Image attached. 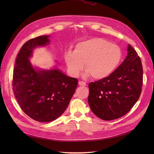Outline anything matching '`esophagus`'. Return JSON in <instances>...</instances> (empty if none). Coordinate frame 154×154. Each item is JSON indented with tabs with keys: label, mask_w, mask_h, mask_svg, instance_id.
<instances>
[{
	"label": "esophagus",
	"mask_w": 154,
	"mask_h": 154,
	"mask_svg": "<svg viewBox=\"0 0 154 154\" xmlns=\"http://www.w3.org/2000/svg\"><path fill=\"white\" fill-rule=\"evenodd\" d=\"M78 84L80 86H86V83H85L84 82H82V81H79Z\"/></svg>",
	"instance_id": "34e87169"
}]
</instances>
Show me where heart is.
Wrapping results in <instances>:
<instances>
[{
	"mask_svg": "<svg viewBox=\"0 0 154 154\" xmlns=\"http://www.w3.org/2000/svg\"><path fill=\"white\" fill-rule=\"evenodd\" d=\"M121 58L122 51L118 46L100 38L81 42L74 51L69 50L65 54V62L72 76H78L85 63V76H92L96 80L109 76Z\"/></svg>",
	"mask_w": 154,
	"mask_h": 154,
	"instance_id": "1",
	"label": "heart"
}]
</instances>
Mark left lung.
Wrapping results in <instances>:
<instances>
[{"label": "left lung", "mask_w": 154, "mask_h": 154, "mask_svg": "<svg viewBox=\"0 0 154 154\" xmlns=\"http://www.w3.org/2000/svg\"><path fill=\"white\" fill-rule=\"evenodd\" d=\"M127 56L109 76L88 84V102L92 112L101 119H118L137 101L143 85V67L137 52L128 45Z\"/></svg>", "instance_id": "left-lung-1"}]
</instances>
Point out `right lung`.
Returning <instances> with one entry per match:
<instances>
[{
	"mask_svg": "<svg viewBox=\"0 0 154 154\" xmlns=\"http://www.w3.org/2000/svg\"><path fill=\"white\" fill-rule=\"evenodd\" d=\"M49 35L31 39L22 45L13 69V89L22 110L31 118L50 122L66 110L78 85V79L66 76L57 67H33L29 59L38 47L50 44Z\"/></svg>",
	"mask_w": 154,
	"mask_h": 154,
	"instance_id": "right-lung-1",
	"label": "right lung"
}]
</instances>
